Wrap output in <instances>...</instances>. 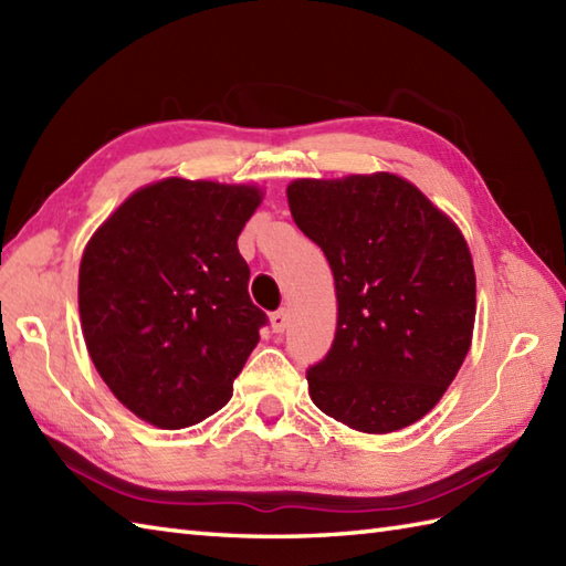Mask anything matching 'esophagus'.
<instances>
[{"instance_id":"34e87169","label":"esophagus","mask_w":566,"mask_h":566,"mask_svg":"<svg viewBox=\"0 0 566 566\" xmlns=\"http://www.w3.org/2000/svg\"><path fill=\"white\" fill-rule=\"evenodd\" d=\"M270 323H272V331L274 333H282L286 328V323H290V316H286L284 308H280V311H274V314L270 316Z\"/></svg>"}]
</instances>
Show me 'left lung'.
<instances>
[{
    "mask_svg": "<svg viewBox=\"0 0 566 566\" xmlns=\"http://www.w3.org/2000/svg\"><path fill=\"white\" fill-rule=\"evenodd\" d=\"M286 199L338 296L331 350L306 375L311 399L363 432L416 423L472 343L476 280L460 228L389 172L296 179Z\"/></svg>",
    "mask_w": 566,
    "mask_h": 566,
    "instance_id": "1",
    "label": "left lung"
}]
</instances>
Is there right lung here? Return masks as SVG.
<instances>
[{"instance_id": "obj_1", "label": "right lung", "mask_w": 566, "mask_h": 566, "mask_svg": "<svg viewBox=\"0 0 566 566\" xmlns=\"http://www.w3.org/2000/svg\"><path fill=\"white\" fill-rule=\"evenodd\" d=\"M262 191L170 177L102 223L80 264L84 343L106 387L177 430L223 408L268 314L250 302L238 235Z\"/></svg>"}]
</instances>
